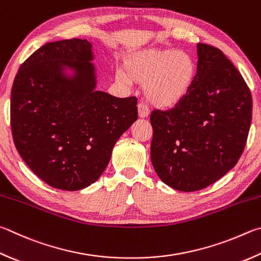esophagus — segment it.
I'll return each instance as SVG.
<instances>
[{
    "label": "esophagus",
    "instance_id": "1",
    "mask_svg": "<svg viewBox=\"0 0 261 261\" xmlns=\"http://www.w3.org/2000/svg\"><path fill=\"white\" fill-rule=\"evenodd\" d=\"M138 115L140 118H146L149 115V110L147 108L145 103H138Z\"/></svg>",
    "mask_w": 261,
    "mask_h": 261
}]
</instances>
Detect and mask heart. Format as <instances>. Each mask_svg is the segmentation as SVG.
Returning <instances> with one entry per match:
<instances>
[{"instance_id":"heart-1","label":"heart","mask_w":261,"mask_h":261,"mask_svg":"<svg viewBox=\"0 0 261 261\" xmlns=\"http://www.w3.org/2000/svg\"><path fill=\"white\" fill-rule=\"evenodd\" d=\"M116 79L125 85L145 83L144 93L151 105L171 108L188 96L195 82L196 64L185 51L147 48L126 57Z\"/></svg>"}]
</instances>
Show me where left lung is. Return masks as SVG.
Segmentation results:
<instances>
[{"label": "left lung", "mask_w": 261, "mask_h": 261, "mask_svg": "<svg viewBox=\"0 0 261 261\" xmlns=\"http://www.w3.org/2000/svg\"><path fill=\"white\" fill-rule=\"evenodd\" d=\"M195 82L172 110L150 114V160L180 192L210 186L235 167L248 139L252 97L242 75L215 46L197 44Z\"/></svg>", "instance_id": "left-lung-1"}]
</instances>
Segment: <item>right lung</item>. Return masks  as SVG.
Listing matches in <instances>:
<instances>
[{
	"instance_id": "obj_1",
	"label": "right lung",
	"mask_w": 261,
	"mask_h": 261,
	"mask_svg": "<svg viewBox=\"0 0 261 261\" xmlns=\"http://www.w3.org/2000/svg\"><path fill=\"white\" fill-rule=\"evenodd\" d=\"M92 60L88 40L50 42L23 61L11 89L19 155L37 177L63 191L97 181L116 141L138 118L136 97L97 91Z\"/></svg>"
}]
</instances>
